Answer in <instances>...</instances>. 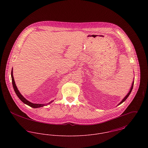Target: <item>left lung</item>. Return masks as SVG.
<instances>
[{"instance_id":"1","label":"left lung","mask_w":148,"mask_h":148,"mask_svg":"<svg viewBox=\"0 0 148 148\" xmlns=\"http://www.w3.org/2000/svg\"><path fill=\"white\" fill-rule=\"evenodd\" d=\"M133 84H134V82H133V83H132V87H131V89H130V91H129V92L127 93V96L124 97V99L119 103V105H120L121 104H122L124 101H125L126 100H127V98L128 97V96H129V95L130 94V93H131V92H132V89H133Z\"/></svg>"}]
</instances>
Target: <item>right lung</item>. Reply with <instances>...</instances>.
<instances>
[{
    "label": "right lung",
    "mask_w": 148,
    "mask_h": 148,
    "mask_svg": "<svg viewBox=\"0 0 148 148\" xmlns=\"http://www.w3.org/2000/svg\"><path fill=\"white\" fill-rule=\"evenodd\" d=\"M12 71H11V77H12V85H13V88H14V89L16 94V95L18 96V97L19 98V99L21 100V101L23 103H24V104L28 105L31 107H32V108H40V107H42L43 106H45L44 104H34V103H32L29 101H28V100H27L21 94V93L19 92V91L18 90L17 87H16V85L15 84V81H14V77H13V73H12ZM51 102L49 103L48 104H50L51 103Z\"/></svg>",
    "instance_id": "obj_1"
}]
</instances>
